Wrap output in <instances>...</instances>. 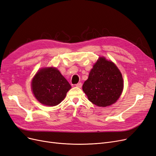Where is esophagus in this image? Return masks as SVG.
<instances>
[{"label":"esophagus","mask_w":156,"mask_h":156,"mask_svg":"<svg viewBox=\"0 0 156 156\" xmlns=\"http://www.w3.org/2000/svg\"><path fill=\"white\" fill-rule=\"evenodd\" d=\"M76 87H82V83L81 82L78 83L77 84H76Z\"/></svg>","instance_id":"34e87169"}]
</instances>
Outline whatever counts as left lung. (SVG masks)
<instances>
[{
    "label": "left lung",
    "mask_w": 156,
    "mask_h": 156,
    "mask_svg": "<svg viewBox=\"0 0 156 156\" xmlns=\"http://www.w3.org/2000/svg\"><path fill=\"white\" fill-rule=\"evenodd\" d=\"M123 85L122 74L116 65L100 57L93 65L82 89L90 102L100 107H106L119 99Z\"/></svg>",
    "instance_id": "left-lung-1"
}]
</instances>
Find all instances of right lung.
Segmentation results:
<instances>
[{"instance_id":"obj_1","label":"right lung","mask_w":156,"mask_h":156,"mask_svg":"<svg viewBox=\"0 0 156 156\" xmlns=\"http://www.w3.org/2000/svg\"><path fill=\"white\" fill-rule=\"evenodd\" d=\"M71 88L67 80L56 68H44L32 80V89L35 97L45 105L54 106L61 103Z\"/></svg>"}]
</instances>
